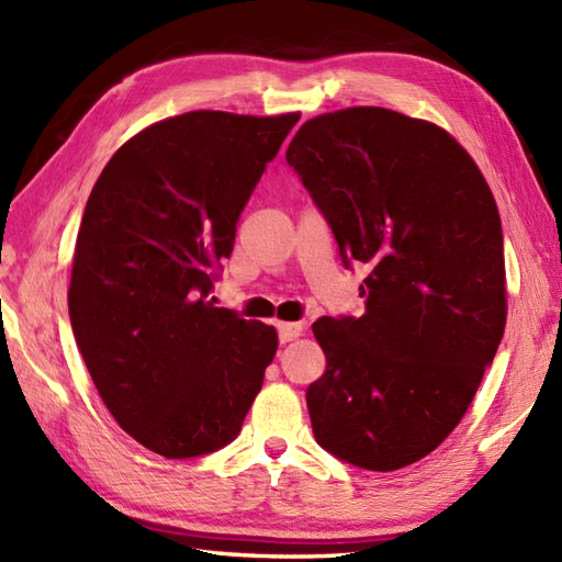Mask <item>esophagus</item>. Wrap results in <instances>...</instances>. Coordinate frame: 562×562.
<instances>
[{
    "instance_id": "obj_1",
    "label": "esophagus",
    "mask_w": 562,
    "mask_h": 562,
    "mask_svg": "<svg viewBox=\"0 0 562 562\" xmlns=\"http://www.w3.org/2000/svg\"><path fill=\"white\" fill-rule=\"evenodd\" d=\"M280 342H292L304 333V324H278Z\"/></svg>"
}]
</instances>
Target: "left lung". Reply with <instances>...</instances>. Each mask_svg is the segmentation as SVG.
Returning a JSON list of instances; mask_svg holds the SVG:
<instances>
[{
    "mask_svg": "<svg viewBox=\"0 0 562 562\" xmlns=\"http://www.w3.org/2000/svg\"><path fill=\"white\" fill-rule=\"evenodd\" d=\"M345 262L369 268L360 318L312 326L316 441L367 471L425 459L461 423L507 321L503 224L445 127L379 105L306 121L288 147Z\"/></svg>",
    "mask_w": 562,
    "mask_h": 562,
    "instance_id": "obj_1",
    "label": "left lung"
}]
</instances>
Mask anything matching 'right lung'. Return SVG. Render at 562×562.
<instances>
[{
    "mask_svg": "<svg viewBox=\"0 0 562 562\" xmlns=\"http://www.w3.org/2000/svg\"><path fill=\"white\" fill-rule=\"evenodd\" d=\"M300 113L190 111L105 164L77 234L69 318L115 423L166 459L241 432L278 330L210 300L246 202Z\"/></svg>",
    "mask_w": 562,
    "mask_h": 562,
    "instance_id": "add662e5",
    "label": "right lung"
}]
</instances>
